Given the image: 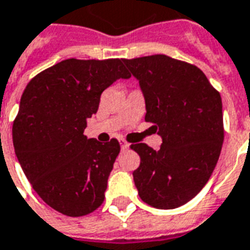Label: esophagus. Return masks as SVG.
I'll return each mask as SVG.
<instances>
[{"instance_id": "obj_1", "label": "esophagus", "mask_w": 250, "mask_h": 250, "mask_svg": "<svg viewBox=\"0 0 250 250\" xmlns=\"http://www.w3.org/2000/svg\"><path fill=\"white\" fill-rule=\"evenodd\" d=\"M119 143H120V148H122V149H127L128 147H130V144L127 143L125 139H120Z\"/></svg>"}]
</instances>
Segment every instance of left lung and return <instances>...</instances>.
Wrapping results in <instances>:
<instances>
[{
  "label": "left lung",
  "mask_w": 250,
  "mask_h": 250,
  "mask_svg": "<svg viewBox=\"0 0 250 250\" xmlns=\"http://www.w3.org/2000/svg\"><path fill=\"white\" fill-rule=\"evenodd\" d=\"M139 81L146 122L162 136L159 151L132 144L139 153L135 187L140 199L159 209L192 200L209 180L224 142L223 103L205 74L163 54L123 59Z\"/></svg>",
  "instance_id": "obj_1"
}]
</instances>
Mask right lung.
Returning a JSON list of instances; mask_svg holds the SVG:
<instances>
[{"label":"right lung","instance_id":"add662e5","mask_svg":"<svg viewBox=\"0 0 250 250\" xmlns=\"http://www.w3.org/2000/svg\"><path fill=\"white\" fill-rule=\"evenodd\" d=\"M131 74L123 59H66L46 68L22 94L13 123L17 159L33 189L70 217L94 212L104 200L120 146L83 134L102 92Z\"/></svg>","mask_w":250,"mask_h":250}]
</instances>
